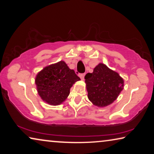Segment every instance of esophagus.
<instances>
[{
	"label": "esophagus",
	"instance_id": "34e87169",
	"mask_svg": "<svg viewBox=\"0 0 154 154\" xmlns=\"http://www.w3.org/2000/svg\"><path fill=\"white\" fill-rule=\"evenodd\" d=\"M79 77L81 78V79L83 80V81L84 77H85V73H79Z\"/></svg>",
	"mask_w": 154,
	"mask_h": 154
}]
</instances>
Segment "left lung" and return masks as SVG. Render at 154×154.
I'll list each match as a JSON object with an SVG mask.
<instances>
[{
    "label": "left lung",
    "mask_w": 154,
    "mask_h": 154,
    "mask_svg": "<svg viewBox=\"0 0 154 154\" xmlns=\"http://www.w3.org/2000/svg\"><path fill=\"white\" fill-rule=\"evenodd\" d=\"M85 79L88 99L99 107L113 103L123 89V79L102 63L94 69L93 72L88 73Z\"/></svg>",
    "instance_id": "8db88e82"
}]
</instances>
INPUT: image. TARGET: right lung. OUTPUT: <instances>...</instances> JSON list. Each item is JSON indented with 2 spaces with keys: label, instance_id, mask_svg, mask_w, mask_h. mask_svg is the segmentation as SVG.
<instances>
[{
  "label": "right lung",
  "instance_id": "1",
  "mask_svg": "<svg viewBox=\"0 0 154 154\" xmlns=\"http://www.w3.org/2000/svg\"><path fill=\"white\" fill-rule=\"evenodd\" d=\"M80 80L73 69H69L64 61H60L40 71L35 77V83L42 100L56 106L65 101L73 84Z\"/></svg>",
  "mask_w": 154,
  "mask_h": 154
}]
</instances>
